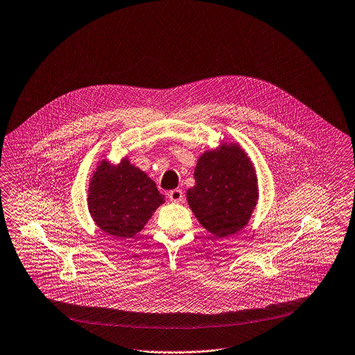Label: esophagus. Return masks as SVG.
Here are the masks:
<instances>
[{
	"mask_svg": "<svg viewBox=\"0 0 355 355\" xmlns=\"http://www.w3.org/2000/svg\"><path fill=\"white\" fill-rule=\"evenodd\" d=\"M168 199L174 203H180L184 199V193H182L181 189H173V191L168 192Z\"/></svg>",
	"mask_w": 355,
	"mask_h": 355,
	"instance_id": "obj_1",
	"label": "esophagus"
}]
</instances>
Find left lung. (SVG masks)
<instances>
[{
  "label": "left lung",
  "instance_id": "8db88e82",
  "mask_svg": "<svg viewBox=\"0 0 355 355\" xmlns=\"http://www.w3.org/2000/svg\"><path fill=\"white\" fill-rule=\"evenodd\" d=\"M196 185L187 199L198 220L216 237L243 229L258 202L255 168L239 144L205 152L195 167Z\"/></svg>",
  "mask_w": 355,
  "mask_h": 355
}]
</instances>
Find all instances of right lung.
Wrapping results in <instances>:
<instances>
[{
  "instance_id": "1",
  "label": "right lung",
  "mask_w": 355,
  "mask_h": 355,
  "mask_svg": "<svg viewBox=\"0 0 355 355\" xmlns=\"http://www.w3.org/2000/svg\"><path fill=\"white\" fill-rule=\"evenodd\" d=\"M163 203L156 184L126 157L116 166L103 160L89 184V213L115 237H133Z\"/></svg>"
}]
</instances>
